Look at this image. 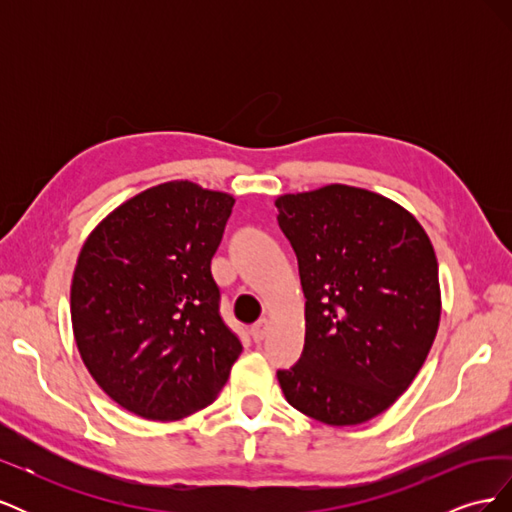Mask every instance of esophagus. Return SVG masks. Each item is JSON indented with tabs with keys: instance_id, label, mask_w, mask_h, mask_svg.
I'll list each match as a JSON object with an SVG mask.
<instances>
[{
	"instance_id": "esophagus-1",
	"label": "esophagus",
	"mask_w": 512,
	"mask_h": 512,
	"mask_svg": "<svg viewBox=\"0 0 512 512\" xmlns=\"http://www.w3.org/2000/svg\"><path fill=\"white\" fill-rule=\"evenodd\" d=\"M267 333H269V320H260L252 327V337H254L256 344H260L262 339L267 337Z\"/></svg>"
}]
</instances>
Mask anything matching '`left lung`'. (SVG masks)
<instances>
[{
  "label": "left lung",
  "instance_id": "obj_1",
  "mask_svg": "<svg viewBox=\"0 0 512 512\" xmlns=\"http://www.w3.org/2000/svg\"><path fill=\"white\" fill-rule=\"evenodd\" d=\"M275 207L307 299L303 354L277 380L299 412L361 425L395 404L433 346L436 252L408 209L363 188L331 183Z\"/></svg>",
  "mask_w": 512,
  "mask_h": 512
}]
</instances>
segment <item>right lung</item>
<instances>
[{"instance_id":"add662e5","label":"right lung","mask_w":512,"mask_h":512,"mask_svg":"<svg viewBox=\"0 0 512 512\" xmlns=\"http://www.w3.org/2000/svg\"><path fill=\"white\" fill-rule=\"evenodd\" d=\"M235 198L166 181L89 232L70 286L74 342L115 404L179 421L213 404L243 350L211 277Z\"/></svg>"}]
</instances>
